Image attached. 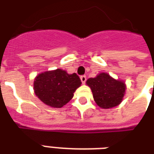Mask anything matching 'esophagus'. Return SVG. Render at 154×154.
<instances>
[{"label":"esophagus","instance_id":"esophagus-1","mask_svg":"<svg viewBox=\"0 0 154 154\" xmlns=\"http://www.w3.org/2000/svg\"><path fill=\"white\" fill-rule=\"evenodd\" d=\"M80 78H81V81H82V84H85V82H86V77H85V75H82V76L80 77Z\"/></svg>","mask_w":154,"mask_h":154}]
</instances>
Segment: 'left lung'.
Returning a JSON list of instances; mask_svg holds the SVG:
<instances>
[{
    "label": "left lung",
    "mask_w": 154,
    "mask_h": 154,
    "mask_svg": "<svg viewBox=\"0 0 154 154\" xmlns=\"http://www.w3.org/2000/svg\"><path fill=\"white\" fill-rule=\"evenodd\" d=\"M95 102L102 109L117 106L122 101L125 92V84L122 81L113 79L105 72L87 80Z\"/></svg>",
    "instance_id": "obj_1"
}]
</instances>
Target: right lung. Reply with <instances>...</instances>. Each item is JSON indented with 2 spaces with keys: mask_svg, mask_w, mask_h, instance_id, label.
Returning a JSON list of instances; mask_svg holds the SVG:
<instances>
[{
  "mask_svg": "<svg viewBox=\"0 0 154 154\" xmlns=\"http://www.w3.org/2000/svg\"><path fill=\"white\" fill-rule=\"evenodd\" d=\"M82 82L76 73L69 74L57 69L42 72L36 77L33 89L37 97L45 105L61 108L72 98L73 93Z\"/></svg>",
  "mask_w": 154,
  "mask_h": 154,
  "instance_id": "1",
  "label": "right lung"
}]
</instances>
